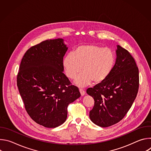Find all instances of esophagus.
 <instances>
[{
  "mask_svg": "<svg viewBox=\"0 0 151 151\" xmlns=\"http://www.w3.org/2000/svg\"><path fill=\"white\" fill-rule=\"evenodd\" d=\"M79 92H80V93H81V94L82 96H83L85 95V91H84L83 89L79 88Z\"/></svg>",
  "mask_w": 151,
  "mask_h": 151,
  "instance_id": "1",
  "label": "esophagus"
}]
</instances>
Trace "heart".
Masks as SVG:
<instances>
[{
	"instance_id": "b5f03b06",
	"label": "heart",
	"mask_w": 151,
	"mask_h": 151,
	"mask_svg": "<svg viewBox=\"0 0 151 151\" xmlns=\"http://www.w3.org/2000/svg\"><path fill=\"white\" fill-rule=\"evenodd\" d=\"M115 55L110 48H103L94 44L78 47L73 54L69 53L63 59V66L68 77L73 79L81 72L75 83L84 87L93 81L100 83L112 73L115 64Z\"/></svg>"
}]
</instances>
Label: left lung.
<instances>
[{
	"label": "left lung",
	"mask_w": 151,
	"mask_h": 151,
	"mask_svg": "<svg viewBox=\"0 0 151 151\" xmlns=\"http://www.w3.org/2000/svg\"><path fill=\"white\" fill-rule=\"evenodd\" d=\"M116 54L115 66L109 77L87 90L94 100L90 118L101 127L114 125L125 116L139 90V69L134 59L118 45Z\"/></svg>",
	"instance_id": "1"
}]
</instances>
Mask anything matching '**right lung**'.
<instances>
[{"instance_id": "right-lung-1", "label": "right lung", "mask_w": 151, "mask_h": 151, "mask_svg": "<svg viewBox=\"0 0 151 151\" xmlns=\"http://www.w3.org/2000/svg\"><path fill=\"white\" fill-rule=\"evenodd\" d=\"M68 48L61 38L46 40L29 48L21 60L17 87L30 118L47 128L66 120L68 105L81 96L63 73Z\"/></svg>"}]
</instances>
